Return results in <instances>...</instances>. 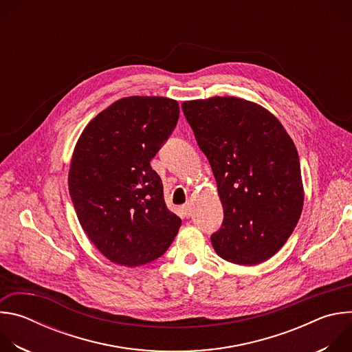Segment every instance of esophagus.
Listing matches in <instances>:
<instances>
[{
  "label": "esophagus",
  "mask_w": 352,
  "mask_h": 352,
  "mask_svg": "<svg viewBox=\"0 0 352 352\" xmlns=\"http://www.w3.org/2000/svg\"><path fill=\"white\" fill-rule=\"evenodd\" d=\"M182 212H184L185 217H190V216H192V205H190L189 202L185 204V205L182 206Z\"/></svg>",
  "instance_id": "34e87169"
}]
</instances>
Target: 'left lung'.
<instances>
[{
    "mask_svg": "<svg viewBox=\"0 0 352 352\" xmlns=\"http://www.w3.org/2000/svg\"><path fill=\"white\" fill-rule=\"evenodd\" d=\"M213 170L224 219L210 239L217 255L259 265L285 243L304 206L295 144L266 109L238 97L182 103Z\"/></svg>",
    "mask_w": 352,
    "mask_h": 352,
    "instance_id": "obj_1",
    "label": "left lung"
}]
</instances>
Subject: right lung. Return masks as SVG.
Returning a JSON list of instances; mask_svg holds the SVG:
<instances>
[{
	"instance_id": "right-lung-1",
	"label": "right lung",
	"mask_w": 352,
	"mask_h": 352,
	"mask_svg": "<svg viewBox=\"0 0 352 352\" xmlns=\"http://www.w3.org/2000/svg\"><path fill=\"white\" fill-rule=\"evenodd\" d=\"M178 118L175 100L125 97L93 118L76 143L72 204L89 239L114 263L135 267L160 258L181 227L150 167Z\"/></svg>"
}]
</instances>
